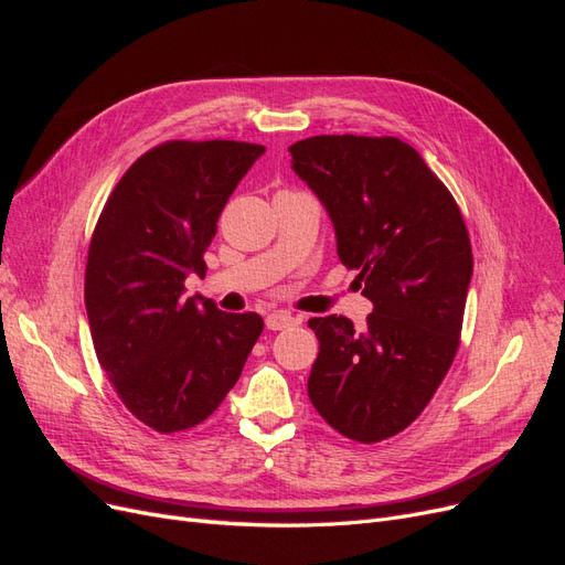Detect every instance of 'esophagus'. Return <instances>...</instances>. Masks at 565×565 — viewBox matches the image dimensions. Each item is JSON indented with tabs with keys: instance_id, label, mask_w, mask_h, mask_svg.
I'll use <instances>...</instances> for the list:
<instances>
[{
	"instance_id": "esophagus-1",
	"label": "esophagus",
	"mask_w": 565,
	"mask_h": 565,
	"mask_svg": "<svg viewBox=\"0 0 565 565\" xmlns=\"http://www.w3.org/2000/svg\"><path fill=\"white\" fill-rule=\"evenodd\" d=\"M299 318H295L292 313L287 311H273L266 316V328L268 330H285V328H292V324H297Z\"/></svg>"
}]
</instances>
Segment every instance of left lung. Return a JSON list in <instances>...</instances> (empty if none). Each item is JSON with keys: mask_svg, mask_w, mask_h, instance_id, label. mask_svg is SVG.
Listing matches in <instances>:
<instances>
[{"mask_svg": "<svg viewBox=\"0 0 565 565\" xmlns=\"http://www.w3.org/2000/svg\"><path fill=\"white\" fill-rule=\"evenodd\" d=\"M289 152L372 301L363 330L344 316L309 320L320 341L309 398L339 434L377 443L419 417L452 365L473 273L469 233L448 188L401 139L313 136Z\"/></svg>", "mask_w": 565, "mask_h": 565, "instance_id": "8db88e82", "label": "left lung"}]
</instances>
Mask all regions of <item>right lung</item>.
Returning <instances> with one entry per match:
<instances>
[{
  "mask_svg": "<svg viewBox=\"0 0 565 565\" xmlns=\"http://www.w3.org/2000/svg\"><path fill=\"white\" fill-rule=\"evenodd\" d=\"M266 152L237 141H167L119 179L96 224L84 303L100 367L129 413L160 434L207 419L264 330L256 313L185 297L204 278L218 214Z\"/></svg>",
  "mask_w": 565,
  "mask_h": 565,
  "instance_id": "obj_1",
  "label": "right lung"
}]
</instances>
